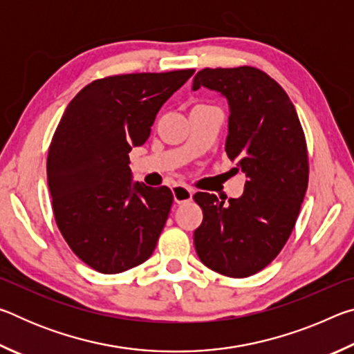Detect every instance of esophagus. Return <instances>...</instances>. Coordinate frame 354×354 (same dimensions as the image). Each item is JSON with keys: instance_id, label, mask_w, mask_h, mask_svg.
<instances>
[{"instance_id": "34e87169", "label": "esophagus", "mask_w": 354, "mask_h": 354, "mask_svg": "<svg viewBox=\"0 0 354 354\" xmlns=\"http://www.w3.org/2000/svg\"><path fill=\"white\" fill-rule=\"evenodd\" d=\"M173 198L178 203V205H183V203H187L192 200V195H194V190L184 184H176L171 187Z\"/></svg>"}]
</instances>
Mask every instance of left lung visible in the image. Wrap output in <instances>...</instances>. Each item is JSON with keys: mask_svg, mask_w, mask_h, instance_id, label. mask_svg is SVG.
I'll list each match as a JSON object with an SVG mask.
<instances>
[{"mask_svg": "<svg viewBox=\"0 0 354 354\" xmlns=\"http://www.w3.org/2000/svg\"><path fill=\"white\" fill-rule=\"evenodd\" d=\"M230 103L226 154L247 175L241 198L223 206L198 192L203 221L194 232L200 261L230 278L266 268L289 241L309 181L306 137L295 106L279 84L250 65L205 68L194 77Z\"/></svg>", "mask_w": 354, "mask_h": 354, "instance_id": "1", "label": "left lung"}]
</instances>
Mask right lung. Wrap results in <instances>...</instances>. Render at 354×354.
<instances>
[{
  "instance_id": "add662e5",
  "label": "right lung",
  "mask_w": 354,
  "mask_h": 354,
  "mask_svg": "<svg viewBox=\"0 0 354 354\" xmlns=\"http://www.w3.org/2000/svg\"><path fill=\"white\" fill-rule=\"evenodd\" d=\"M194 71L100 77L65 109L46 159L53 214L71 251L93 270L120 273L153 254L173 194L131 183L128 154Z\"/></svg>"
}]
</instances>
